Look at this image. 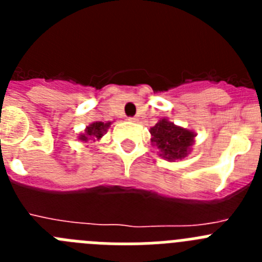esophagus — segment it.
Segmentation results:
<instances>
[{"label":"esophagus","mask_w":262,"mask_h":262,"mask_svg":"<svg viewBox=\"0 0 262 262\" xmlns=\"http://www.w3.org/2000/svg\"><path fill=\"white\" fill-rule=\"evenodd\" d=\"M129 122H138V118L136 117H128Z\"/></svg>","instance_id":"esophagus-1"}]
</instances>
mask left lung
Masks as SVG:
<instances>
[{"instance_id":"1","label":"left lung","mask_w":262,"mask_h":262,"mask_svg":"<svg viewBox=\"0 0 262 262\" xmlns=\"http://www.w3.org/2000/svg\"><path fill=\"white\" fill-rule=\"evenodd\" d=\"M152 143L157 145L161 155L168 160L182 159L187 155L194 140V134L168 122L160 120L151 128Z\"/></svg>"}]
</instances>
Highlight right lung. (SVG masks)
<instances>
[{
	"label": "right lung",
	"instance_id": "right-lung-1",
	"mask_svg": "<svg viewBox=\"0 0 262 262\" xmlns=\"http://www.w3.org/2000/svg\"><path fill=\"white\" fill-rule=\"evenodd\" d=\"M108 127V123H102V122H96V123H92L89 127L86 128V131H85L84 135H81V140H84V142H86L88 139L92 138H102L103 133H105V129Z\"/></svg>",
	"mask_w": 262,
	"mask_h": 262
}]
</instances>
